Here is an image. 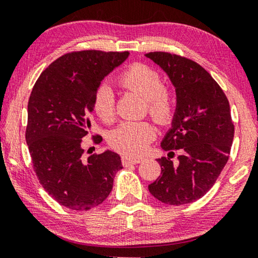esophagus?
<instances>
[{
    "label": "esophagus",
    "mask_w": 258,
    "mask_h": 258,
    "mask_svg": "<svg viewBox=\"0 0 258 258\" xmlns=\"http://www.w3.org/2000/svg\"><path fill=\"white\" fill-rule=\"evenodd\" d=\"M142 161V157H136V156H128V155H124L122 156V162L123 164H137Z\"/></svg>",
    "instance_id": "34e87169"
}]
</instances>
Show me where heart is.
<instances>
[{
    "instance_id": "1",
    "label": "heart",
    "mask_w": 258,
    "mask_h": 258,
    "mask_svg": "<svg viewBox=\"0 0 258 258\" xmlns=\"http://www.w3.org/2000/svg\"><path fill=\"white\" fill-rule=\"evenodd\" d=\"M117 82L124 89L139 94L147 102L149 114L161 124H167L174 115L175 102L168 88L162 86V77L156 69L134 63L119 74ZM94 110L103 122L115 118V95L107 83L97 88ZM156 136V128L148 121H128L119 124L110 135V143L124 154L137 155L146 150Z\"/></svg>"
}]
</instances>
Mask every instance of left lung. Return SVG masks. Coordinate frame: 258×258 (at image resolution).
I'll use <instances>...</instances> for the list:
<instances>
[{"label": "left lung", "instance_id": "1", "mask_svg": "<svg viewBox=\"0 0 258 258\" xmlns=\"http://www.w3.org/2000/svg\"><path fill=\"white\" fill-rule=\"evenodd\" d=\"M146 57L160 66L175 87V114L161 148L182 153L176 163L158 158L161 175L148 188L169 206L195 202L209 191L228 162L234 140L230 105L216 81L196 62L163 51Z\"/></svg>", "mask_w": 258, "mask_h": 258}]
</instances>
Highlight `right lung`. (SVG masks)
I'll list each match as a JSON object with an SVG mask.
<instances>
[{"label":"right lung","mask_w":258,"mask_h":258,"mask_svg":"<svg viewBox=\"0 0 258 258\" xmlns=\"http://www.w3.org/2000/svg\"><path fill=\"white\" fill-rule=\"evenodd\" d=\"M128 56V51L69 52L41 74L30 94L26 141L34 170L45 191L72 210L100 206L123 168L111 150L84 158L81 139L91 128L97 88Z\"/></svg>","instance_id":"right-lung-1"}]
</instances>
